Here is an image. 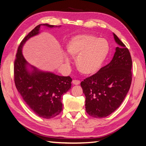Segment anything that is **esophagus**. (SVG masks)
I'll use <instances>...</instances> for the list:
<instances>
[{
    "instance_id": "34e87169",
    "label": "esophagus",
    "mask_w": 146,
    "mask_h": 146,
    "mask_svg": "<svg viewBox=\"0 0 146 146\" xmlns=\"http://www.w3.org/2000/svg\"><path fill=\"white\" fill-rule=\"evenodd\" d=\"M72 83H73V85H78L80 83V82L79 80H72Z\"/></svg>"
}]
</instances>
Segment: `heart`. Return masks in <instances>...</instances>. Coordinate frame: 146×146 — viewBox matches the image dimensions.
I'll return each instance as SVG.
<instances>
[{
	"label": "heart",
	"mask_w": 146,
	"mask_h": 146,
	"mask_svg": "<svg viewBox=\"0 0 146 146\" xmlns=\"http://www.w3.org/2000/svg\"><path fill=\"white\" fill-rule=\"evenodd\" d=\"M68 54L76 58V64L78 71L86 76H92L100 69L110 50L109 43L103 38H98L94 35H77L66 44ZM68 64L69 60L64 56Z\"/></svg>",
	"instance_id": "obj_1"
}]
</instances>
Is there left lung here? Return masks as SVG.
<instances>
[{
    "instance_id": "obj_1",
    "label": "left lung",
    "mask_w": 146,
    "mask_h": 146,
    "mask_svg": "<svg viewBox=\"0 0 146 146\" xmlns=\"http://www.w3.org/2000/svg\"><path fill=\"white\" fill-rule=\"evenodd\" d=\"M117 44L110 63L81 82L86 97L85 108L90 116H108L121 105L132 80V60L129 49L113 33Z\"/></svg>"
}]
</instances>
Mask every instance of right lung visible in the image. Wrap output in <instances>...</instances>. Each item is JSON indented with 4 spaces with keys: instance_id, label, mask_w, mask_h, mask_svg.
Wrapping results in <instances>:
<instances>
[{
    "instance_id": "right-lung-1",
    "label": "right lung",
    "mask_w": 146,
    "mask_h": 146,
    "mask_svg": "<svg viewBox=\"0 0 146 146\" xmlns=\"http://www.w3.org/2000/svg\"><path fill=\"white\" fill-rule=\"evenodd\" d=\"M41 26L57 27L48 24H39L24 38L15 60L14 78L17 91L30 109L39 117L50 119L62 111L63 96L71 88L72 78L39 70L25 59L22 52L23 46L30 38L40 33Z\"/></svg>"
}]
</instances>
